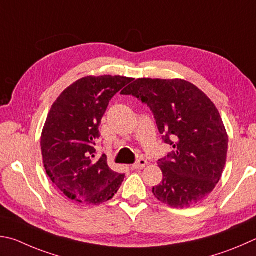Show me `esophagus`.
I'll use <instances>...</instances> for the list:
<instances>
[{
	"mask_svg": "<svg viewBox=\"0 0 256 256\" xmlns=\"http://www.w3.org/2000/svg\"><path fill=\"white\" fill-rule=\"evenodd\" d=\"M148 164V161L144 159H138V162L132 164V169H143Z\"/></svg>",
	"mask_w": 256,
	"mask_h": 256,
	"instance_id": "1",
	"label": "esophagus"
}]
</instances>
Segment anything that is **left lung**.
<instances>
[{
    "instance_id": "left-lung-1",
    "label": "left lung",
    "mask_w": 256,
    "mask_h": 256,
    "mask_svg": "<svg viewBox=\"0 0 256 256\" xmlns=\"http://www.w3.org/2000/svg\"><path fill=\"white\" fill-rule=\"evenodd\" d=\"M151 108L164 143L174 151L158 161L164 178L152 192L174 208L197 205L220 181L228 136L209 97L184 80L138 78L120 92Z\"/></svg>"
}]
</instances>
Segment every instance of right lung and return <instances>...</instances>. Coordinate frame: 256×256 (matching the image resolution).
Returning <instances> with one entry per match:
<instances>
[{
    "label": "right lung",
    "instance_id": "right-lung-1",
    "mask_svg": "<svg viewBox=\"0 0 256 256\" xmlns=\"http://www.w3.org/2000/svg\"><path fill=\"white\" fill-rule=\"evenodd\" d=\"M133 78L87 76L67 87L50 108L41 134L44 166L64 196L82 205L112 199L125 174L110 168L103 154L95 158L100 124L110 100Z\"/></svg>",
    "mask_w": 256,
    "mask_h": 256
}]
</instances>
